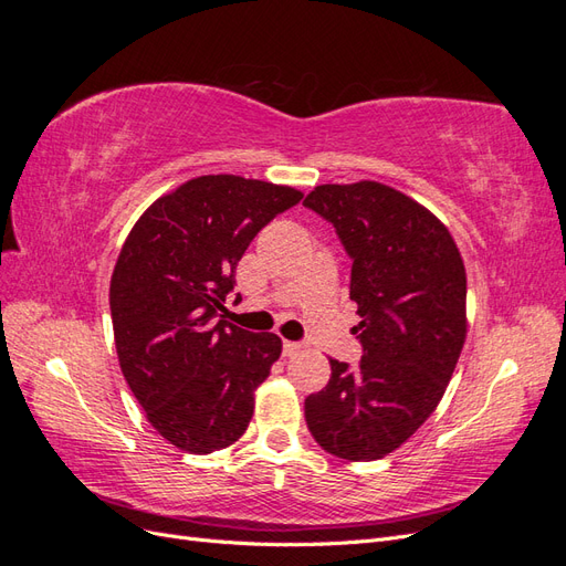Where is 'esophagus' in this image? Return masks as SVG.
Returning <instances> with one entry per match:
<instances>
[{
	"label": "esophagus",
	"mask_w": 566,
	"mask_h": 566,
	"mask_svg": "<svg viewBox=\"0 0 566 566\" xmlns=\"http://www.w3.org/2000/svg\"><path fill=\"white\" fill-rule=\"evenodd\" d=\"M304 349H306L304 342H293V339H285V342H283V354H285V356H297V354H302Z\"/></svg>",
	"instance_id": "esophagus-1"
}]
</instances>
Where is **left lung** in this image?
I'll return each mask as SVG.
<instances>
[{"label":"left lung","mask_w":566,"mask_h":566,"mask_svg":"<svg viewBox=\"0 0 566 566\" xmlns=\"http://www.w3.org/2000/svg\"><path fill=\"white\" fill-rule=\"evenodd\" d=\"M352 260L349 297L361 361L331 358L325 389L304 399L318 447L378 460L434 413L465 342L468 279L449 229L378 181L323 184L304 198Z\"/></svg>","instance_id":"left-lung-1"}]
</instances>
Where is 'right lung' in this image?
I'll return each instance as SVG.
<instances>
[{
	"instance_id": "1",
	"label": "right lung",
	"mask_w": 566,
	"mask_h": 566,
	"mask_svg": "<svg viewBox=\"0 0 566 566\" xmlns=\"http://www.w3.org/2000/svg\"><path fill=\"white\" fill-rule=\"evenodd\" d=\"M302 193L235 175L186 181L136 221L111 279L115 349L148 422L181 451L227 449L248 430L254 389L281 337L227 323L235 266Z\"/></svg>"
}]
</instances>
